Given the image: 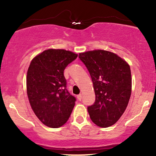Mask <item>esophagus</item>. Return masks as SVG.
Masks as SVG:
<instances>
[{"label":"esophagus","mask_w":156,"mask_h":156,"mask_svg":"<svg viewBox=\"0 0 156 156\" xmlns=\"http://www.w3.org/2000/svg\"><path fill=\"white\" fill-rule=\"evenodd\" d=\"M77 98H78V101H81L82 100V94H78V96H77Z\"/></svg>","instance_id":"esophagus-1"}]
</instances>
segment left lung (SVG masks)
Returning <instances> with one entry per match:
<instances>
[{"instance_id":"obj_1","label":"left lung","mask_w":156,"mask_h":156,"mask_svg":"<svg viewBox=\"0 0 156 156\" xmlns=\"http://www.w3.org/2000/svg\"><path fill=\"white\" fill-rule=\"evenodd\" d=\"M78 57L89 70L95 93V102L87 108L90 119L101 128L112 126L125 112L131 94L129 64L103 50L80 53Z\"/></svg>"}]
</instances>
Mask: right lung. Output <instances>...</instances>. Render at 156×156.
I'll list each match as a JSON object with an SVG mask.
<instances>
[{
	"mask_svg": "<svg viewBox=\"0 0 156 156\" xmlns=\"http://www.w3.org/2000/svg\"><path fill=\"white\" fill-rule=\"evenodd\" d=\"M78 54L63 49H48L35 56L27 72V94L32 110L50 128L67 122L76 99L69 94L64 71Z\"/></svg>",
	"mask_w": 156,
	"mask_h": 156,
	"instance_id": "right-lung-1",
	"label": "right lung"
}]
</instances>
